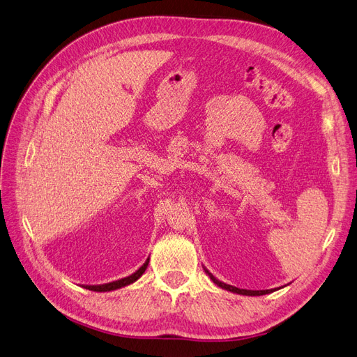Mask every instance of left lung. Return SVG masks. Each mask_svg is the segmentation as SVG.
Returning a JSON list of instances; mask_svg holds the SVG:
<instances>
[{
  "label": "left lung",
  "mask_w": 357,
  "mask_h": 357,
  "mask_svg": "<svg viewBox=\"0 0 357 357\" xmlns=\"http://www.w3.org/2000/svg\"><path fill=\"white\" fill-rule=\"evenodd\" d=\"M204 268V273L209 275L211 278V280L215 283V284H218L220 287H222V289H225V291H229V292H233V294H238V295H248V296H259V295H266V294H271V292H274L275 289H266V291H248V289H238V287H236V286H231V284H227V283H224V282H220L218 280L215 275L206 268V267H203Z\"/></svg>",
  "instance_id": "left-lung-1"
}]
</instances>
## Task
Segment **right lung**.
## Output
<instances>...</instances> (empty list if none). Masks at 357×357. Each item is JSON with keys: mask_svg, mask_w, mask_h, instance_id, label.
I'll list each match as a JSON object with an SVG mask.
<instances>
[{"mask_svg": "<svg viewBox=\"0 0 357 357\" xmlns=\"http://www.w3.org/2000/svg\"><path fill=\"white\" fill-rule=\"evenodd\" d=\"M148 262H149V258L144 262V266L139 270H136L133 274L128 275V278H124V279H120V280H116V282H109V283H103V284H84L83 287H86V289H89V291H95V292H109V291L120 289V287L132 284L137 279H139L141 275L145 273V270L148 267Z\"/></svg>", "mask_w": 357, "mask_h": 357, "instance_id": "right-lung-1", "label": "right lung"}]
</instances>
